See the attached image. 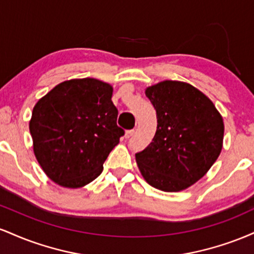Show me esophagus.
<instances>
[{
    "label": "esophagus",
    "instance_id": "obj_1",
    "mask_svg": "<svg viewBox=\"0 0 254 254\" xmlns=\"http://www.w3.org/2000/svg\"><path fill=\"white\" fill-rule=\"evenodd\" d=\"M133 133H135V130H127L125 132V138H130V137L133 136Z\"/></svg>",
    "mask_w": 254,
    "mask_h": 254
}]
</instances>
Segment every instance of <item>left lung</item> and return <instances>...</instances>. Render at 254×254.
Masks as SVG:
<instances>
[{
	"label": "left lung",
	"mask_w": 254,
	"mask_h": 254,
	"mask_svg": "<svg viewBox=\"0 0 254 254\" xmlns=\"http://www.w3.org/2000/svg\"><path fill=\"white\" fill-rule=\"evenodd\" d=\"M145 95L156 110L157 127L153 142L136 154L138 170L157 190H185L220 155L222 116L205 94L182 81H162L148 87Z\"/></svg>",
	"instance_id": "1"
}]
</instances>
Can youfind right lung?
<instances>
[{"instance_id":"1","label":"right lung","mask_w":254,"mask_h":254,"mask_svg":"<svg viewBox=\"0 0 254 254\" xmlns=\"http://www.w3.org/2000/svg\"><path fill=\"white\" fill-rule=\"evenodd\" d=\"M112 86L72 78L38 100L30 121L33 151L52 182L78 189L98 178L124 130L111 100Z\"/></svg>"}]
</instances>
